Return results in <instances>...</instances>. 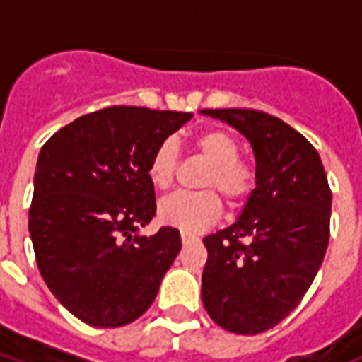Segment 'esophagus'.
Listing matches in <instances>:
<instances>
[{
    "instance_id": "34e87169",
    "label": "esophagus",
    "mask_w": 362,
    "mask_h": 362,
    "mask_svg": "<svg viewBox=\"0 0 362 362\" xmlns=\"http://www.w3.org/2000/svg\"><path fill=\"white\" fill-rule=\"evenodd\" d=\"M193 242H197V237L187 235V233H182V244H184V246H187V244H193Z\"/></svg>"
}]
</instances>
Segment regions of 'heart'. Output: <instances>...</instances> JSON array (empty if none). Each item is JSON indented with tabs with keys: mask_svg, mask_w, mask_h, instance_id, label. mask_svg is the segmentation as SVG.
I'll return each instance as SVG.
<instances>
[{
	"mask_svg": "<svg viewBox=\"0 0 362 362\" xmlns=\"http://www.w3.org/2000/svg\"><path fill=\"white\" fill-rule=\"evenodd\" d=\"M195 150L210 163L203 178V187H212L223 195L227 203L238 204L250 195L255 184V173L238 158L237 139L221 129L206 131L195 139ZM178 163V146L175 141L161 142L148 163V178L156 189H167L175 178ZM221 201L214 192L175 193L158 206L159 220L182 233H201L218 221Z\"/></svg>",
	"mask_w": 362,
	"mask_h": 362,
	"instance_id": "b5f03b06",
	"label": "heart"
}]
</instances>
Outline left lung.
Here are the masks:
<instances>
[{
	"label": "left lung",
	"mask_w": 362,
	"mask_h": 362,
	"mask_svg": "<svg viewBox=\"0 0 362 362\" xmlns=\"http://www.w3.org/2000/svg\"><path fill=\"white\" fill-rule=\"evenodd\" d=\"M201 115L246 136L255 158V187L237 221L203 238L201 297L221 329L259 334L297 308L323 263L331 189L320 153L280 118L250 109Z\"/></svg>",
	"instance_id": "left-lung-1"
}]
</instances>
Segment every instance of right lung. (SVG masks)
<instances>
[{"mask_svg":"<svg viewBox=\"0 0 362 362\" xmlns=\"http://www.w3.org/2000/svg\"><path fill=\"white\" fill-rule=\"evenodd\" d=\"M192 112L109 107L81 116L41 148L30 237L42 280L92 327L141 317L182 247L180 233L141 229L156 214L148 163Z\"/></svg>","mask_w":362,"mask_h":362,"instance_id":"add662e5","label":"right lung"}]
</instances>
